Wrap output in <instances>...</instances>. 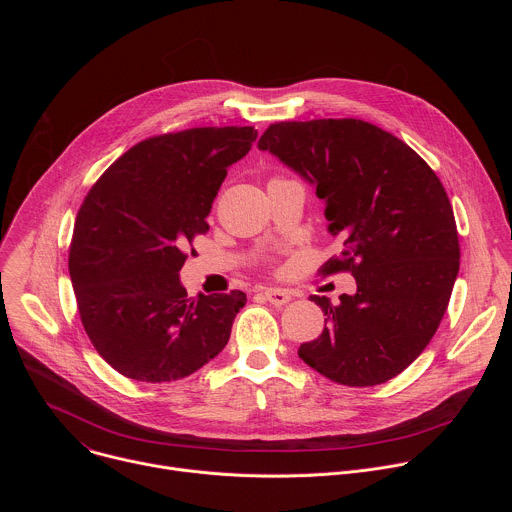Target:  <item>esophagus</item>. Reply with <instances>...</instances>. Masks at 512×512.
<instances>
[{
    "mask_svg": "<svg viewBox=\"0 0 512 512\" xmlns=\"http://www.w3.org/2000/svg\"><path fill=\"white\" fill-rule=\"evenodd\" d=\"M263 296H265L267 302L273 304V306H285V304L291 300L289 291L279 289V287H267V289L263 291Z\"/></svg>",
    "mask_w": 512,
    "mask_h": 512,
    "instance_id": "obj_1",
    "label": "esophagus"
}]
</instances>
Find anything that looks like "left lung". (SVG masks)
Segmentation results:
<instances>
[{
    "mask_svg": "<svg viewBox=\"0 0 512 512\" xmlns=\"http://www.w3.org/2000/svg\"><path fill=\"white\" fill-rule=\"evenodd\" d=\"M259 150L326 200L342 251L320 273L356 279V294L338 304L310 298L326 326L300 346V358L346 387L387 383L425 350L458 277L460 241L444 184L405 141L362 119L271 123Z\"/></svg>",
    "mask_w": 512,
    "mask_h": 512,
    "instance_id": "1",
    "label": "left lung"
}]
</instances>
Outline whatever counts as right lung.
<instances>
[{
    "label": "right lung",
    "instance_id": "obj_1",
    "mask_svg": "<svg viewBox=\"0 0 512 512\" xmlns=\"http://www.w3.org/2000/svg\"><path fill=\"white\" fill-rule=\"evenodd\" d=\"M255 127H192L135 143L85 196L68 271L95 350L127 379L170 383L221 352L247 296L188 298L178 273ZM194 253V249H192Z\"/></svg>",
    "mask_w": 512,
    "mask_h": 512
}]
</instances>
